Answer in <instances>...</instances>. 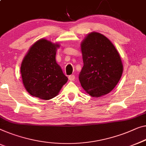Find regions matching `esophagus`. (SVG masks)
<instances>
[{"label":"esophagus","mask_w":146,"mask_h":146,"mask_svg":"<svg viewBox=\"0 0 146 146\" xmlns=\"http://www.w3.org/2000/svg\"><path fill=\"white\" fill-rule=\"evenodd\" d=\"M68 80L70 81H74L75 80V76L74 75H70L68 76Z\"/></svg>","instance_id":"34e87169"}]
</instances>
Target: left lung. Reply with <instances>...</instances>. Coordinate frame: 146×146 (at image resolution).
Returning <instances> with one entry per match:
<instances>
[{
	"label": "left lung",
	"instance_id": "obj_1",
	"mask_svg": "<svg viewBox=\"0 0 146 146\" xmlns=\"http://www.w3.org/2000/svg\"><path fill=\"white\" fill-rule=\"evenodd\" d=\"M84 66L79 75L82 87L94 98L111 92L123 72L121 58L111 41L98 32H92L81 43Z\"/></svg>",
	"mask_w": 146,
	"mask_h": 146
}]
</instances>
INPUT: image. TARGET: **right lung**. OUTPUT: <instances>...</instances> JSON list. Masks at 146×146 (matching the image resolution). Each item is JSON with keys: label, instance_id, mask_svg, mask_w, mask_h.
Listing matches in <instances>:
<instances>
[{"label": "right lung", "instance_id": "add662e5", "mask_svg": "<svg viewBox=\"0 0 146 146\" xmlns=\"http://www.w3.org/2000/svg\"><path fill=\"white\" fill-rule=\"evenodd\" d=\"M58 43L41 39L33 44L21 64L22 82L27 92L44 100L56 97L68 81L56 62Z\"/></svg>", "mask_w": 146, "mask_h": 146}]
</instances>
